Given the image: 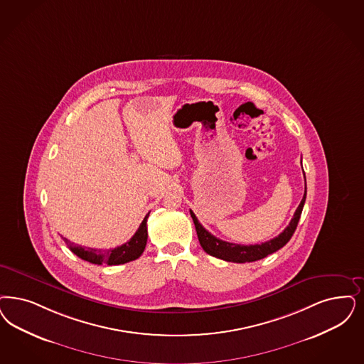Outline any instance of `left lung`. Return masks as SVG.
Returning a JSON list of instances; mask_svg holds the SVG:
<instances>
[{
    "mask_svg": "<svg viewBox=\"0 0 364 364\" xmlns=\"http://www.w3.org/2000/svg\"><path fill=\"white\" fill-rule=\"evenodd\" d=\"M305 176V173H304ZM305 199H306V180H305V192H304V198L301 200L300 205L297 207L296 213L293 215L289 226L278 235L276 238L270 239L267 242H264L261 245H235V243H230V242H225L222 239L213 237L211 232H208L204 227L201 226L196 218V215L191 213L192 220L195 223V228L198 232V238L200 242V246L203 250L205 251L207 254L216 257L219 259H223L227 262H235V264H245V262H254L258 259H262L264 257H267L269 254H273L277 250H279L281 247H284L288 243L291 235L294 234L299 220H300L301 213L305 204Z\"/></svg>",
    "mask_w": 364,
    "mask_h": 364,
    "instance_id": "1",
    "label": "left lung"
}]
</instances>
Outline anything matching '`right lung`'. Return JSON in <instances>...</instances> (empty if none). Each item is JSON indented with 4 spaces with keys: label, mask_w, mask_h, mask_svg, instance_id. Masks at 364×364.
I'll return each instance as SVG.
<instances>
[{
    "label": "right lung",
    "mask_w": 364,
    "mask_h": 364,
    "mask_svg": "<svg viewBox=\"0 0 364 364\" xmlns=\"http://www.w3.org/2000/svg\"><path fill=\"white\" fill-rule=\"evenodd\" d=\"M149 213L144 218L142 223L138 227L136 234L127 240L124 245L109 249V250H97V249H86L82 246H77L71 243L67 238H63L65 245L70 247V250L76 254L79 258L87 261L90 264H124L137 259L141 254L145 250L146 240H148V227H146V219Z\"/></svg>",
    "instance_id": "1"
}]
</instances>
